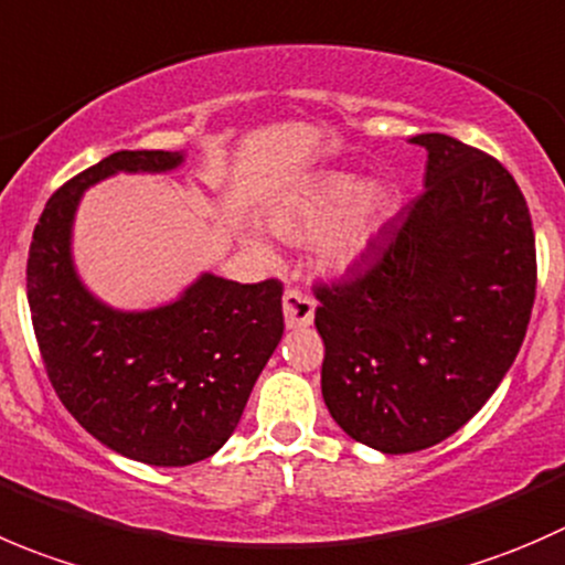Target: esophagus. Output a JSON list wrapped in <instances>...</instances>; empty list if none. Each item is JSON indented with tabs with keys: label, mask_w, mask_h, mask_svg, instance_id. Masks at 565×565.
<instances>
[{
	"label": "esophagus",
	"mask_w": 565,
	"mask_h": 565,
	"mask_svg": "<svg viewBox=\"0 0 565 565\" xmlns=\"http://www.w3.org/2000/svg\"><path fill=\"white\" fill-rule=\"evenodd\" d=\"M282 312H285V327L288 329L310 327L312 316H316V301H312L307 294H301V290L290 288L285 290L282 296Z\"/></svg>",
	"instance_id": "1"
}]
</instances>
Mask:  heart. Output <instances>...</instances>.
I'll return each instance as SVG.
<instances>
[{"label": "heart", "instance_id": "1", "mask_svg": "<svg viewBox=\"0 0 565 565\" xmlns=\"http://www.w3.org/2000/svg\"><path fill=\"white\" fill-rule=\"evenodd\" d=\"M395 211V194L387 183H365V178L345 170H323L290 189L266 211V227L275 238L290 244L310 242L312 260L321 275L343 277L354 271ZM255 258H269L260 236H244Z\"/></svg>", "mask_w": 565, "mask_h": 565}]
</instances>
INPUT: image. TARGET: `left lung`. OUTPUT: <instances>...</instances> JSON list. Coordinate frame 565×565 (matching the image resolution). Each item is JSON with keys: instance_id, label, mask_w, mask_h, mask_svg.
I'll use <instances>...</instances> for the list:
<instances>
[{"instance_id": "obj_1", "label": "left lung", "mask_w": 565, "mask_h": 565, "mask_svg": "<svg viewBox=\"0 0 565 565\" xmlns=\"http://www.w3.org/2000/svg\"><path fill=\"white\" fill-rule=\"evenodd\" d=\"M426 192L349 280L316 288L321 393L356 443L415 454L459 431L527 332L535 238L511 172L448 134H417Z\"/></svg>"}]
</instances>
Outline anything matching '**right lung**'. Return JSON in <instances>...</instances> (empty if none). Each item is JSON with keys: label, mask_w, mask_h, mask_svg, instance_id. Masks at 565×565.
I'll return each instance as SVG.
<instances>
[{"label": "right lung", "mask_w": 565, "mask_h": 565, "mask_svg": "<svg viewBox=\"0 0 565 565\" xmlns=\"http://www.w3.org/2000/svg\"><path fill=\"white\" fill-rule=\"evenodd\" d=\"M183 150H117L71 178L43 209L26 260V299L49 379L100 445L153 467L214 456L282 338V285L203 271L148 310L106 305L74 264L82 194L117 172H172Z\"/></svg>", "instance_id": "1"}]
</instances>
